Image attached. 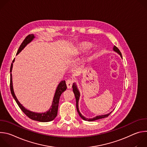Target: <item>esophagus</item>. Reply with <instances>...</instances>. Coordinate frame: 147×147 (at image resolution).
Instances as JSON below:
<instances>
[{"label":"esophagus","mask_w":147,"mask_h":147,"mask_svg":"<svg viewBox=\"0 0 147 147\" xmlns=\"http://www.w3.org/2000/svg\"><path fill=\"white\" fill-rule=\"evenodd\" d=\"M73 80H67L66 81V85H67V88L69 89H70L72 87V85H73Z\"/></svg>","instance_id":"34e87169"}]
</instances>
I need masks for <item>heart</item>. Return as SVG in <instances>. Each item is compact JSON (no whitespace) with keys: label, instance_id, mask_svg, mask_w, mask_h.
Listing matches in <instances>:
<instances>
[{"label":"heart","instance_id":"heart-1","mask_svg":"<svg viewBox=\"0 0 147 147\" xmlns=\"http://www.w3.org/2000/svg\"><path fill=\"white\" fill-rule=\"evenodd\" d=\"M91 47V44L87 42H82L78 44L74 48V52L75 53H80L85 52Z\"/></svg>","mask_w":147,"mask_h":147}]
</instances>
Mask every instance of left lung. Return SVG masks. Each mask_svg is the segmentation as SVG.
Instances as JSON below:
<instances>
[{
  "label": "left lung",
  "instance_id": "left-lung-1",
  "mask_svg": "<svg viewBox=\"0 0 147 147\" xmlns=\"http://www.w3.org/2000/svg\"><path fill=\"white\" fill-rule=\"evenodd\" d=\"M113 51L116 52L117 53H118L120 56L122 57V56H121V53L120 52V51H119V49L116 47V46H114L113 47ZM72 88H73V91L74 94V95H75V97H76V108H77V112L78 113V115L79 116L81 117V118H82L83 120H84L86 121H94V120H98V119H103V118H105V117H107L111 113L110 112L108 114H107V115H100V116H97L95 117H93L92 119H88V118H86L84 116H82L81 115V113L79 111V109H78V100H79V98H80V92L78 91V90L77 89V86L76 85V84L74 83L73 84V86H72Z\"/></svg>",
  "mask_w": 147,
  "mask_h": 147
}]
</instances>
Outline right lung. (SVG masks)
I'll return each mask as SVG.
<instances>
[{
    "instance_id": "obj_1",
    "label": "right lung",
    "mask_w": 147,
    "mask_h": 147,
    "mask_svg": "<svg viewBox=\"0 0 147 147\" xmlns=\"http://www.w3.org/2000/svg\"><path fill=\"white\" fill-rule=\"evenodd\" d=\"M35 38L34 35L33 34H30L28 35V36H27L26 37V38L24 39V40H23V42H22V44H21V45L20 46L17 52V55H18L21 51H22L24 48L25 47L29 44L30 42L32 41V40ZM14 61V59L13 60L11 65V67H10V73H11V70H12V67H13V63ZM10 91H11V95L13 96V97L14 98V99H15L16 102H17V105H18L19 108L22 109V111L31 119L33 120H36L38 121H40V122H48V121H50L53 120L57 116V110H58V106H59V99L60 97L61 94L63 92L65 91H66V90L67 89V86L66 84V81H61L57 87V89L56 90L55 94V96L53 98V100L52 102V104L51 108L49 109V111H48L44 113H35V112H33L31 111H30L28 110H27V109H26L22 104H21L19 101L18 100V99H17L14 91H13V82H12V76H11V73H10Z\"/></svg>"
}]
</instances>
